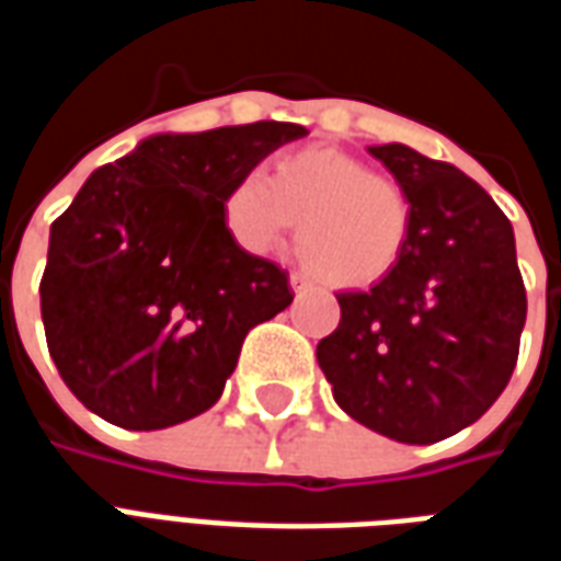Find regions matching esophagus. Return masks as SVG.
Returning <instances> with one entry per match:
<instances>
[{
	"label": "esophagus",
	"instance_id": "1",
	"mask_svg": "<svg viewBox=\"0 0 561 561\" xmlns=\"http://www.w3.org/2000/svg\"><path fill=\"white\" fill-rule=\"evenodd\" d=\"M288 282H291V291L297 294V297H304V294L312 288V282L306 279L304 273H291V276H288Z\"/></svg>",
	"mask_w": 561,
	"mask_h": 561
}]
</instances>
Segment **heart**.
<instances>
[{
    "label": "heart",
    "instance_id": "obj_1",
    "mask_svg": "<svg viewBox=\"0 0 561 561\" xmlns=\"http://www.w3.org/2000/svg\"><path fill=\"white\" fill-rule=\"evenodd\" d=\"M297 228V249L333 288H369L400 264L412 237V201L397 180L342 149L309 147L243 173L221 197V225L252 255H267Z\"/></svg>",
    "mask_w": 561,
    "mask_h": 561
}]
</instances>
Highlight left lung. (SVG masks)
<instances>
[{
	"mask_svg": "<svg viewBox=\"0 0 561 561\" xmlns=\"http://www.w3.org/2000/svg\"><path fill=\"white\" fill-rule=\"evenodd\" d=\"M412 201L400 264L342 291L340 328L318 342L333 400L373 433L433 445L505 390L526 324L514 228L471 176L405 144L366 147Z\"/></svg>",
	"mask_w": 561,
	"mask_h": 561,
	"instance_id": "8db88e82",
	"label": "left lung"
}]
</instances>
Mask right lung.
I'll return each mask as SVG.
<instances>
[{
    "mask_svg": "<svg viewBox=\"0 0 561 561\" xmlns=\"http://www.w3.org/2000/svg\"><path fill=\"white\" fill-rule=\"evenodd\" d=\"M309 131L261 119L149 135L80 185L50 225L47 348L68 390L123 430L207 412L245 333L294 300L288 273L221 225V197Z\"/></svg>",
    "mask_w": 561,
    "mask_h": 561,
    "instance_id": "right-lung-1",
    "label": "right lung"
}]
</instances>
